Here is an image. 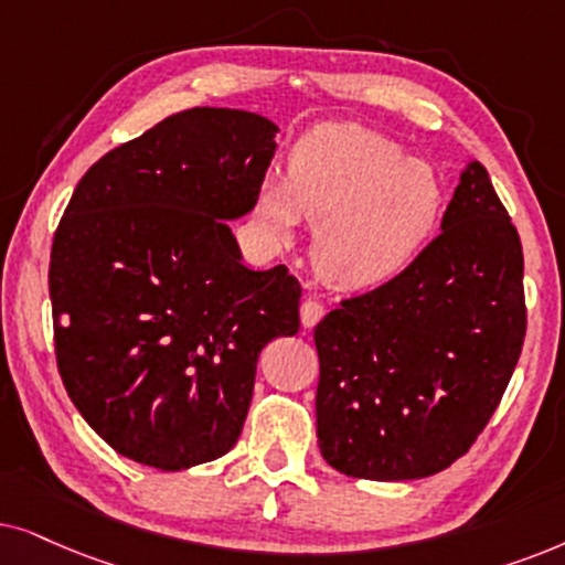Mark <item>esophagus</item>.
I'll return each mask as SVG.
<instances>
[{
  "mask_svg": "<svg viewBox=\"0 0 565 565\" xmlns=\"http://www.w3.org/2000/svg\"><path fill=\"white\" fill-rule=\"evenodd\" d=\"M299 315H302V326L305 328H312V326H318V322L322 320V315H326V307H322L318 299H305Z\"/></svg>",
  "mask_w": 565,
  "mask_h": 565,
  "instance_id": "1",
  "label": "esophagus"
}]
</instances>
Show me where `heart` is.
<instances>
[{
    "instance_id": "b5f03b06",
    "label": "heart",
    "mask_w": 565,
    "mask_h": 565,
    "mask_svg": "<svg viewBox=\"0 0 565 565\" xmlns=\"http://www.w3.org/2000/svg\"><path fill=\"white\" fill-rule=\"evenodd\" d=\"M445 183L403 145L359 124H322L289 152V172H268L255 214L274 243L315 222L312 258L330 284L372 289L401 276L445 214Z\"/></svg>"
}]
</instances>
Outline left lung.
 I'll return each instance as SVG.
<instances>
[{
	"mask_svg": "<svg viewBox=\"0 0 565 565\" xmlns=\"http://www.w3.org/2000/svg\"><path fill=\"white\" fill-rule=\"evenodd\" d=\"M522 278L516 227L483 164L470 162L418 258L315 328L318 445L330 468L416 480L460 460L522 353Z\"/></svg>",
	"mask_w": 565,
	"mask_h": 565,
	"instance_id": "left-lung-1",
	"label": "left lung"
}]
</instances>
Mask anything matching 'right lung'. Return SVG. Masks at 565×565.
I'll return each mask as SVG.
<instances>
[{"instance_id":"right-lung-1","label":"right lung","mask_w":565,"mask_h":565,"mask_svg":"<svg viewBox=\"0 0 565 565\" xmlns=\"http://www.w3.org/2000/svg\"><path fill=\"white\" fill-rule=\"evenodd\" d=\"M258 113L191 108L100 157L51 245L62 382L118 455L185 470L243 431L263 345L299 330L287 266H243L227 220L276 152Z\"/></svg>"}]
</instances>
